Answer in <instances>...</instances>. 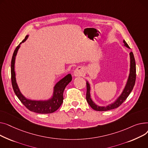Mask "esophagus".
I'll return each mask as SVG.
<instances>
[{"label": "esophagus", "instance_id": "esophagus-1", "mask_svg": "<svg viewBox=\"0 0 148 148\" xmlns=\"http://www.w3.org/2000/svg\"><path fill=\"white\" fill-rule=\"evenodd\" d=\"M84 73V69L82 67H77L74 71V75L75 76H82Z\"/></svg>", "mask_w": 148, "mask_h": 148}]
</instances>
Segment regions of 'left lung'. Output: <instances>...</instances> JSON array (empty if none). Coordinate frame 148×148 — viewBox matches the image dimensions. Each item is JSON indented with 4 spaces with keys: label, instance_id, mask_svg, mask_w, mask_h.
I'll return each instance as SVG.
<instances>
[{
    "label": "left lung",
    "instance_id": "8db88e82",
    "mask_svg": "<svg viewBox=\"0 0 148 148\" xmlns=\"http://www.w3.org/2000/svg\"><path fill=\"white\" fill-rule=\"evenodd\" d=\"M123 42L124 43V46L130 48L128 45L127 42L124 40ZM130 74L128 76V80L125 85V88L121 94L118 97V98L113 103L107 106H100L97 105L91 99L90 95V85L88 81H86V99L89 105L94 110L97 111H107L111 109H114L118 108L128 97L130 94L131 93L133 89L134 86L135 85L136 77V62L134 57V55L132 52L130 53Z\"/></svg>",
    "mask_w": 148,
    "mask_h": 148
}]
</instances>
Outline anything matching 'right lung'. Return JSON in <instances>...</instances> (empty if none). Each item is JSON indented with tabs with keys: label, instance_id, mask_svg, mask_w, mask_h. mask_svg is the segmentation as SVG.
<instances>
[{
	"label": "right lung",
	"instance_id": "obj_1",
	"mask_svg": "<svg viewBox=\"0 0 148 148\" xmlns=\"http://www.w3.org/2000/svg\"><path fill=\"white\" fill-rule=\"evenodd\" d=\"M28 35L25 36V39L16 47L15 48L11 60V82L12 88L15 94L21 101L23 105L27 108L29 110L38 113V114H51L56 111L62 105L63 102V92L66 86L72 81V75L68 74L63 79L58 81L54 87L53 95L52 97L48 100H32L25 98L21 94L18 85L16 82L15 73L14 71V65L15 57L17 52L20 47L21 43L24 42L28 38Z\"/></svg>",
	"mask_w": 148,
	"mask_h": 148
}]
</instances>
